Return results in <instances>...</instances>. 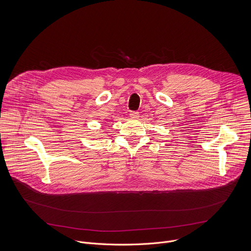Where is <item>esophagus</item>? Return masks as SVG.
I'll return each instance as SVG.
<instances>
[{
	"label": "esophagus",
	"mask_w": 251,
	"mask_h": 251,
	"mask_svg": "<svg viewBox=\"0 0 251 251\" xmlns=\"http://www.w3.org/2000/svg\"><path fill=\"white\" fill-rule=\"evenodd\" d=\"M129 115H130V117H132V118H138V117H139V112H138V111H130Z\"/></svg>",
	"instance_id": "1"
}]
</instances>
